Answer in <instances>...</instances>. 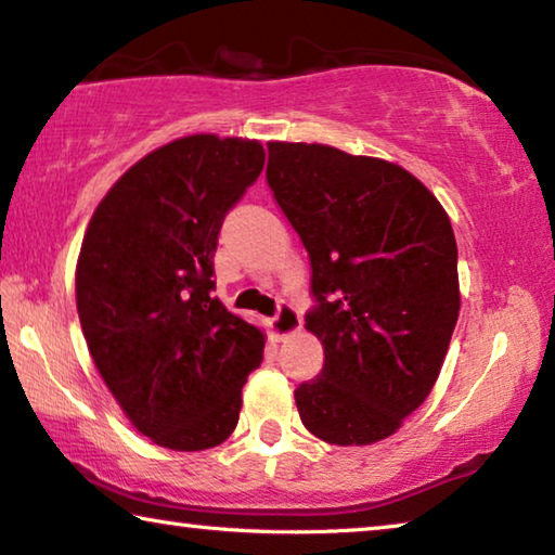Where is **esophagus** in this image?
<instances>
[{
	"label": "esophagus",
	"instance_id": "34e87169",
	"mask_svg": "<svg viewBox=\"0 0 555 555\" xmlns=\"http://www.w3.org/2000/svg\"><path fill=\"white\" fill-rule=\"evenodd\" d=\"M298 327H300V318L294 311V306L284 304V300H281L274 318H271V333H274L279 340H284V337L294 335Z\"/></svg>",
	"mask_w": 555,
	"mask_h": 555
}]
</instances>
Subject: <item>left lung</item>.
I'll return each mask as SVG.
<instances>
[{"instance_id":"left-lung-1","label":"left lung","mask_w":555,"mask_h":555,"mask_svg":"<svg viewBox=\"0 0 555 555\" xmlns=\"http://www.w3.org/2000/svg\"><path fill=\"white\" fill-rule=\"evenodd\" d=\"M267 149V183L311 259L306 327L325 352L294 391L298 416L325 443H377L443 367L460 311L453 228L397 164L325 144Z\"/></svg>"}]
</instances>
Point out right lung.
<instances>
[{"mask_svg":"<svg viewBox=\"0 0 555 555\" xmlns=\"http://www.w3.org/2000/svg\"><path fill=\"white\" fill-rule=\"evenodd\" d=\"M264 168L249 139L193 134L137 162L98 205L75 296L88 350L139 434L220 446L264 357L259 327L212 298L218 234Z\"/></svg>","mask_w":555,"mask_h":555,"instance_id":"add662e5","label":"right lung"}]
</instances>
